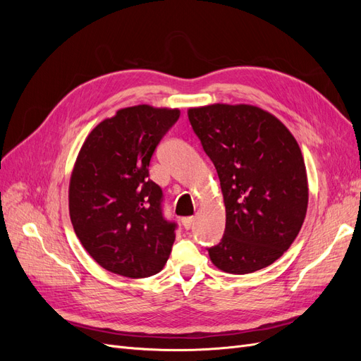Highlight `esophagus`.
Masks as SVG:
<instances>
[{
	"mask_svg": "<svg viewBox=\"0 0 361 361\" xmlns=\"http://www.w3.org/2000/svg\"><path fill=\"white\" fill-rule=\"evenodd\" d=\"M194 224V216H187V218H182V226L187 228V231H190V228L192 227Z\"/></svg>",
	"mask_w": 361,
	"mask_h": 361,
	"instance_id": "1",
	"label": "esophagus"
}]
</instances>
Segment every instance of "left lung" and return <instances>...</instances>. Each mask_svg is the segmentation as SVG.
I'll use <instances>...</instances> for the list:
<instances>
[{
  "mask_svg": "<svg viewBox=\"0 0 361 361\" xmlns=\"http://www.w3.org/2000/svg\"><path fill=\"white\" fill-rule=\"evenodd\" d=\"M194 134L214 162L226 204L212 264L250 274L285 253L300 233L309 188L297 140L272 114L251 105L215 104L188 111Z\"/></svg>",
  "mask_w": 361,
  "mask_h": 361,
  "instance_id": "obj_1",
  "label": "left lung"
}]
</instances>
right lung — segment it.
Masks as SVG:
<instances>
[{"label":"right lung","instance_id":"right-lung-1","mask_svg":"<svg viewBox=\"0 0 361 361\" xmlns=\"http://www.w3.org/2000/svg\"><path fill=\"white\" fill-rule=\"evenodd\" d=\"M179 110H118L87 137L69 185V214L80 243L106 271L129 279L166 265L178 224L164 216V194L149 164Z\"/></svg>","mask_w":361,"mask_h":361}]
</instances>
